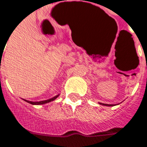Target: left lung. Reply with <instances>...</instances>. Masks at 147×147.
I'll return each instance as SVG.
<instances>
[{
  "mask_svg": "<svg viewBox=\"0 0 147 147\" xmlns=\"http://www.w3.org/2000/svg\"><path fill=\"white\" fill-rule=\"evenodd\" d=\"M103 106H107V107H113L114 105H112V104H104V103H101Z\"/></svg>",
  "mask_w": 147,
  "mask_h": 147,
  "instance_id": "left-lung-1",
  "label": "left lung"
}]
</instances>
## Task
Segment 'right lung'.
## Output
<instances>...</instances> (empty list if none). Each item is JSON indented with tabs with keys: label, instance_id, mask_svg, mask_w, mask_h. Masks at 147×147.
<instances>
[{
	"label": "right lung",
	"instance_id": "right-lung-1",
	"mask_svg": "<svg viewBox=\"0 0 147 147\" xmlns=\"http://www.w3.org/2000/svg\"><path fill=\"white\" fill-rule=\"evenodd\" d=\"M58 96H59V95H57V96H54V97H52V98H51V99L46 100H41V101H30V100H25V101H26V102H28V103H30V104H31V105H43V104L49 103V102H51V101H52V100H56Z\"/></svg>",
	"mask_w": 147,
	"mask_h": 147
}]
</instances>
